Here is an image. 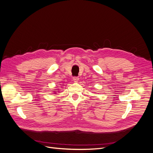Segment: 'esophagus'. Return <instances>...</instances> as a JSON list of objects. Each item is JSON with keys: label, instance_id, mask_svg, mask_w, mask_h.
I'll return each instance as SVG.
<instances>
[{"label": "esophagus", "instance_id": "1", "mask_svg": "<svg viewBox=\"0 0 153 153\" xmlns=\"http://www.w3.org/2000/svg\"><path fill=\"white\" fill-rule=\"evenodd\" d=\"M72 79H73V81H74L75 82H77L79 81V78L78 77H74Z\"/></svg>", "mask_w": 153, "mask_h": 153}]
</instances>
